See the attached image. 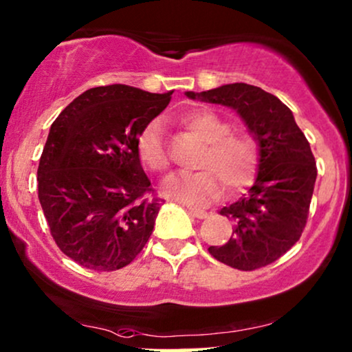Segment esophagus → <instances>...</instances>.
I'll return each instance as SVG.
<instances>
[{"label": "esophagus", "instance_id": "1", "mask_svg": "<svg viewBox=\"0 0 352 352\" xmlns=\"http://www.w3.org/2000/svg\"><path fill=\"white\" fill-rule=\"evenodd\" d=\"M188 212H189V215L196 217V219H206V217H207V212L206 210L194 209V207H188Z\"/></svg>", "mask_w": 352, "mask_h": 352}]
</instances>
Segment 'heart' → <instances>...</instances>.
Segmentation results:
<instances>
[{
    "label": "heart",
    "instance_id": "heart-1",
    "mask_svg": "<svg viewBox=\"0 0 352 352\" xmlns=\"http://www.w3.org/2000/svg\"><path fill=\"white\" fill-rule=\"evenodd\" d=\"M181 122L207 145L197 162L201 171L168 177L163 184L164 194L177 201L202 204L215 197L220 186L225 194H232L250 184L259 163V145L253 135L232 132V124L209 109L186 112ZM137 151L151 171L168 169L169 156L158 120H151L138 133Z\"/></svg>",
    "mask_w": 352,
    "mask_h": 352
}]
</instances>
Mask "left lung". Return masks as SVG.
<instances>
[{"label": "left lung", "instance_id": "8db88e82", "mask_svg": "<svg viewBox=\"0 0 352 352\" xmlns=\"http://www.w3.org/2000/svg\"><path fill=\"white\" fill-rule=\"evenodd\" d=\"M190 99L236 111L259 145L254 184L220 214L233 222L222 246H210L217 261L240 271L274 263L302 236L316 181L315 156L292 111L274 94L246 83L194 93Z\"/></svg>", "mask_w": 352, "mask_h": 352}]
</instances>
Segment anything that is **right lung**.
Returning <instances> with one entry per match:
<instances>
[{
    "mask_svg": "<svg viewBox=\"0 0 352 352\" xmlns=\"http://www.w3.org/2000/svg\"><path fill=\"white\" fill-rule=\"evenodd\" d=\"M171 94L98 86L52 124L37 169L38 201L56 246L80 266L117 271L148 241L162 199L143 171L137 138Z\"/></svg>",
    "mask_w": 352,
    "mask_h": 352,
    "instance_id": "1",
    "label": "right lung"
}]
</instances>
